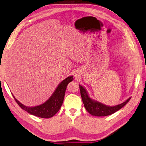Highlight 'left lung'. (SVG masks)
<instances>
[{"instance_id": "left-lung-1", "label": "left lung", "mask_w": 146, "mask_h": 146, "mask_svg": "<svg viewBox=\"0 0 146 146\" xmlns=\"http://www.w3.org/2000/svg\"><path fill=\"white\" fill-rule=\"evenodd\" d=\"M79 87L83 103L84 104L85 109L90 115L95 116H105L112 115L123 107L131 99V98H128L123 103L115 106H109L90 99L85 88L81 85H79Z\"/></svg>"}]
</instances>
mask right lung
<instances>
[{"mask_svg": "<svg viewBox=\"0 0 146 146\" xmlns=\"http://www.w3.org/2000/svg\"><path fill=\"white\" fill-rule=\"evenodd\" d=\"M73 76H68L64 80H62L56 88L52 95L46 102L35 107L26 106L20 103L18 100L15 99L14 96H13L16 102L21 108L27 111L28 113L40 117V118H49L55 115L61 108L64 101L66 87L68 84L73 80Z\"/></svg>", "mask_w": 146, "mask_h": 146, "instance_id": "1", "label": "right lung"}]
</instances>
